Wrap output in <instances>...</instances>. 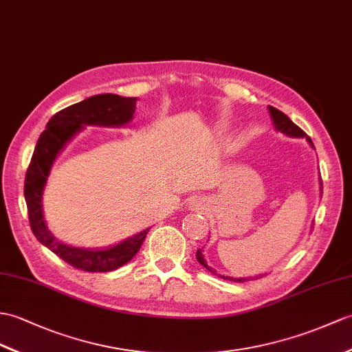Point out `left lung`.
<instances>
[{
  "label": "left lung",
  "mask_w": 352,
  "mask_h": 352,
  "mask_svg": "<svg viewBox=\"0 0 352 352\" xmlns=\"http://www.w3.org/2000/svg\"><path fill=\"white\" fill-rule=\"evenodd\" d=\"M268 109H270V113H272V118H273L274 126H276L277 130H279V132H282V133H285V135H288V136H306V133L303 132V130H301L297 124H294V122H292L287 116H285V113H283L282 111L273 108V106H268ZM306 138H307L309 144L314 146L312 139H310L309 136H306ZM321 190H322V182H321ZM196 259H198V263H199L201 265L206 267V268L208 270V272L216 274L214 270H211V268L207 265L206 259H204V255H202V250H201V249L196 250ZM219 276H220V274H219ZM220 277H222V279L234 280V282H244V280L252 279V277H249V279H244V277H241V279H234V277H228V276H220ZM258 277H263V276H258Z\"/></svg>",
  "instance_id": "1"
}]
</instances>
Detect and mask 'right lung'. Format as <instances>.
Here are the masks:
<instances>
[{
    "label": "right lung",
    "instance_id": "1",
    "mask_svg": "<svg viewBox=\"0 0 352 352\" xmlns=\"http://www.w3.org/2000/svg\"><path fill=\"white\" fill-rule=\"evenodd\" d=\"M136 97H121L117 94L93 96L58 111L49 120L40 135L25 174L23 195H25L28 219L36 239L60 256L64 263L82 272L106 273L129 263L141 249L148 230L130 236L117 246L91 250L63 244L47 231L42 213V193L52 163L65 142L76 135L85 124L122 126L132 120Z\"/></svg>",
    "mask_w": 352,
    "mask_h": 352
}]
</instances>
